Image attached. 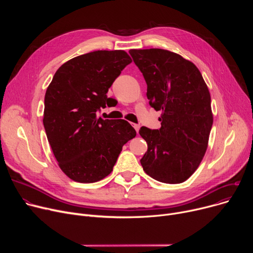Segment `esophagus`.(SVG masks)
<instances>
[{
    "label": "esophagus",
    "mask_w": 253,
    "mask_h": 253,
    "mask_svg": "<svg viewBox=\"0 0 253 253\" xmlns=\"http://www.w3.org/2000/svg\"><path fill=\"white\" fill-rule=\"evenodd\" d=\"M132 126H133V128L135 129V131H136L137 133H138V131H139V128H140V126H139L138 124H132Z\"/></svg>",
    "instance_id": "esophagus-1"
}]
</instances>
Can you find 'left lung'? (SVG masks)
I'll return each mask as SVG.
<instances>
[{"mask_svg":"<svg viewBox=\"0 0 253 253\" xmlns=\"http://www.w3.org/2000/svg\"><path fill=\"white\" fill-rule=\"evenodd\" d=\"M147 82L152 108L161 111V128L141 127L148 151L140 163L145 173L165 183L187 180L203 160L213 123L208 87L197 66L164 49H131Z\"/></svg>","mask_w":253,"mask_h":253,"instance_id":"left-lung-1","label":"left lung"}]
</instances>
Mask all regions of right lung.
<instances>
[{
	"mask_svg": "<svg viewBox=\"0 0 253 253\" xmlns=\"http://www.w3.org/2000/svg\"><path fill=\"white\" fill-rule=\"evenodd\" d=\"M132 59L124 50H98L74 57L56 71L45 94L43 124L58 166L72 180L108 176L123 145L136 131L125 120H103L97 111Z\"/></svg>",
	"mask_w": 253,
	"mask_h": 253,
	"instance_id": "right-lung-1",
	"label": "right lung"
}]
</instances>
